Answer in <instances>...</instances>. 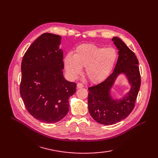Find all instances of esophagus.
Instances as JSON below:
<instances>
[{"mask_svg": "<svg viewBox=\"0 0 158 158\" xmlns=\"http://www.w3.org/2000/svg\"><path fill=\"white\" fill-rule=\"evenodd\" d=\"M77 88H84V85H83L82 83H78V84H77Z\"/></svg>", "mask_w": 158, "mask_h": 158, "instance_id": "34e87169", "label": "esophagus"}]
</instances>
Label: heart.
<instances>
[{
	"instance_id": "heart-1",
	"label": "heart",
	"mask_w": 158,
	"mask_h": 158,
	"mask_svg": "<svg viewBox=\"0 0 158 158\" xmlns=\"http://www.w3.org/2000/svg\"><path fill=\"white\" fill-rule=\"evenodd\" d=\"M117 59V52L112 47L103 48L92 44H84L76 47L74 55H66L64 63L70 77H77L82 74V67H85L88 80L98 84L108 77Z\"/></svg>"
}]
</instances>
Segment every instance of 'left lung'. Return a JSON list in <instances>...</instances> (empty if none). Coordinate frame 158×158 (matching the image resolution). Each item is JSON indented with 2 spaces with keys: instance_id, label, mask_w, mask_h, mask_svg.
Here are the masks:
<instances>
[{
  "instance_id": "1",
  "label": "left lung",
  "mask_w": 158,
  "mask_h": 158,
  "mask_svg": "<svg viewBox=\"0 0 158 158\" xmlns=\"http://www.w3.org/2000/svg\"><path fill=\"white\" fill-rule=\"evenodd\" d=\"M112 41L118 50V57L113 73L103 82L88 88V109L94 120L102 125H111L127 118L135 106L141 78L138 60L121 39L114 37ZM125 73L131 88L123 99L113 100L110 89L120 73Z\"/></svg>"
}]
</instances>
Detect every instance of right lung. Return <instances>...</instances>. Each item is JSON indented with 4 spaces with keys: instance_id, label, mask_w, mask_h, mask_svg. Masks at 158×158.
Here are the masks:
<instances>
[{
    "instance_id": "right-lung-1",
    "label": "right lung",
    "mask_w": 158,
    "mask_h": 158,
    "mask_svg": "<svg viewBox=\"0 0 158 158\" xmlns=\"http://www.w3.org/2000/svg\"><path fill=\"white\" fill-rule=\"evenodd\" d=\"M61 37L43 33L23 55L20 92L24 106L41 122L54 123L63 118L69 110V99L76 92V84L63 76V52Z\"/></svg>"
}]
</instances>
